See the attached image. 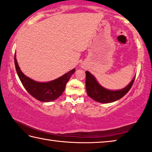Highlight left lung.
Returning <instances> with one entry per match:
<instances>
[{
	"mask_svg": "<svg viewBox=\"0 0 152 152\" xmlns=\"http://www.w3.org/2000/svg\"><path fill=\"white\" fill-rule=\"evenodd\" d=\"M134 78L127 85L126 87L118 91H110L103 88L96 80L90 72L86 71V89L87 95L96 102L103 103H112L120 99L129 92L132 87Z\"/></svg>",
	"mask_w": 152,
	"mask_h": 152,
	"instance_id": "left-lung-1",
	"label": "left lung"
}]
</instances>
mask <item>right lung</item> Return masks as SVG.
Segmentation results:
<instances>
[{"label": "right lung", "instance_id": "add662e5", "mask_svg": "<svg viewBox=\"0 0 152 152\" xmlns=\"http://www.w3.org/2000/svg\"><path fill=\"white\" fill-rule=\"evenodd\" d=\"M14 61L17 73L26 90L33 97L43 102H52L61 96L66 88L67 83L75 72V69H73L54 80L47 83H38L24 75L20 70L17 62L15 53Z\"/></svg>", "mask_w": 152, "mask_h": 152}]
</instances>
